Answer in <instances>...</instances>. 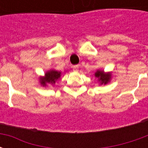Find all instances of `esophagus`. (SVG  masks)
<instances>
[{
  "mask_svg": "<svg viewBox=\"0 0 148 148\" xmlns=\"http://www.w3.org/2000/svg\"><path fill=\"white\" fill-rule=\"evenodd\" d=\"M73 70H74V71H78V66H77V65H74V66H73Z\"/></svg>",
  "mask_w": 148,
  "mask_h": 148,
  "instance_id": "34e87169",
  "label": "esophagus"
}]
</instances>
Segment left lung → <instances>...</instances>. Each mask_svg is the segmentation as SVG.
I'll use <instances>...</instances> for the list:
<instances>
[{
	"mask_svg": "<svg viewBox=\"0 0 148 148\" xmlns=\"http://www.w3.org/2000/svg\"><path fill=\"white\" fill-rule=\"evenodd\" d=\"M95 77L98 78V80L101 82V84H106L108 83V82L110 80V77H111V74H105L103 71H97L95 73Z\"/></svg>",
	"mask_w": 148,
	"mask_h": 148,
	"instance_id": "1",
	"label": "left lung"
}]
</instances>
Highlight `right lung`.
Here are the masks:
<instances>
[{"mask_svg":"<svg viewBox=\"0 0 148 148\" xmlns=\"http://www.w3.org/2000/svg\"><path fill=\"white\" fill-rule=\"evenodd\" d=\"M61 76V72L56 71H50L45 74V77L40 78V82L44 86L47 83L55 84V81H57Z\"/></svg>","mask_w":148,"mask_h":148,"instance_id":"right-lung-1","label":"right lung"}]
</instances>
